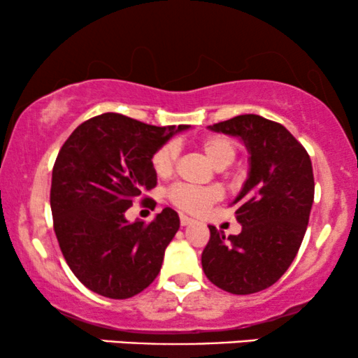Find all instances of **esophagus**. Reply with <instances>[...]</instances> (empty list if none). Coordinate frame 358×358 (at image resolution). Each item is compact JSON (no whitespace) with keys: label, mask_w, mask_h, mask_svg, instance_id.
<instances>
[{"label":"esophagus","mask_w":358,"mask_h":358,"mask_svg":"<svg viewBox=\"0 0 358 358\" xmlns=\"http://www.w3.org/2000/svg\"><path fill=\"white\" fill-rule=\"evenodd\" d=\"M193 222H195V220L190 219V217H187V215H180V224H182L183 227H185V225H190V224H193Z\"/></svg>","instance_id":"obj_1"}]
</instances>
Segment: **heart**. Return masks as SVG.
I'll return each instance as SVG.
<instances>
[{
	"label": "heart",
	"mask_w": 358,
	"mask_h": 358,
	"mask_svg": "<svg viewBox=\"0 0 358 358\" xmlns=\"http://www.w3.org/2000/svg\"><path fill=\"white\" fill-rule=\"evenodd\" d=\"M200 148H202L208 162L219 170L232 165L237 155L236 143L229 136H224V134H212V136L205 138ZM176 158H178V148H176L175 143L170 141L156 148L155 153L151 155V168H153L155 175L159 176V178L170 176L175 170ZM166 196L180 210L199 213L220 199V190L215 187L196 188L190 187V185L176 183L173 187H170Z\"/></svg>",
	"instance_id": "heart-1"
}]
</instances>
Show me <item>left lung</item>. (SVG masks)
<instances>
[{
	"label": "left lung",
	"mask_w": 358,
	"mask_h": 358,
	"mask_svg": "<svg viewBox=\"0 0 358 358\" xmlns=\"http://www.w3.org/2000/svg\"><path fill=\"white\" fill-rule=\"evenodd\" d=\"M210 129L245 143L250 170L232 202L242 231L225 237L208 225L202 268L220 289L252 294L273 286L296 257L315 199L311 159L285 126L256 114L217 122Z\"/></svg>",
	"instance_id": "8db88e82"
}]
</instances>
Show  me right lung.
<instances>
[{
	"mask_svg": "<svg viewBox=\"0 0 358 358\" xmlns=\"http://www.w3.org/2000/svg\"><path fill=\"white\" fill-rule=\"evenodd\" d=\"M188 126H151L106 113L73 129L52 171L53 231L69 268L90 291L126 299L146 289L162 269L166 245L180 227L163 208L150 224L124 213L156 187L151 155Z\"/></svg>",
	"mask_w": 358,
	"mask_h": 358,
	"instance_id": "right-lung-1",
	"label": "right lung"
}]
</instances>
